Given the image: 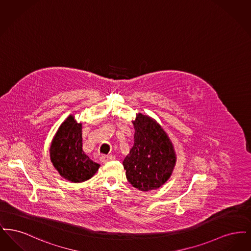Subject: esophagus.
Segmentation results:
<instances>
[{"instance_id": "obj_1", "label": "esophagus", "mask_w": 251, "mask_h": 251, "mask_svg": "<svg viewBox=\"0 0 251 251\" xmlns=\"http://www.w3.org/2000/svg\"><path fill=\"white\" fill-rule=\"evenodd\" d=\"M100 159V161H101L102 163H105V162H108V161H113V160H115L116 158H115V156L101 155Z\"/></svg>"}]
</instances>
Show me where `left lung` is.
Segmentation results:
<instances>
[{
	"instance_id": "8db88e82",
	"label": "left lung",
	"mask_w": 251,
	"mask_h": 251,
	"mask_svg": "<svg viewBox=\"0 0 251 251\" xmlns=\"http://www.w3.org/2000/svg\"><path fill=\"white\" fill-rule=\"evenodd\" d=\"M133 146L123 161L126 177L138 190L161 187L170 177L176 156L166 131L150 117L138 114L132 121Z\"/></svg>"
}]
</instances>
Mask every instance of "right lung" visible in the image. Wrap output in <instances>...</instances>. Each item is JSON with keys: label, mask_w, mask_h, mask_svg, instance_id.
Returning a JSON list of instances; mask_svg holds the SVG:
<instances>
[{"label": "right lung", "mask_w": 251, "mask_h": 251, "mask_svg": "<svg viewBox=\"0 0 251 251\" xmlns=\"http://www.w3.org/2000/svg\"><path fill=\"white\" fill-rule=\"evenodd\" d=\"M50 151V160L60 175L72 182L90 179L100 167L84 153L82 124L77 123L72 116L61 124Z\"/></svg>", "instance_id": "1"}]
</instances>
